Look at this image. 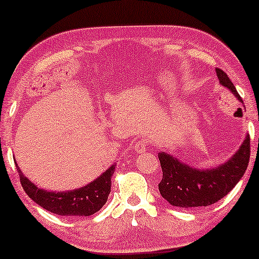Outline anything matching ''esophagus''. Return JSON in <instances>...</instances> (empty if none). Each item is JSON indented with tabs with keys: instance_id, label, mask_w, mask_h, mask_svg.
<instances>
[{
	"instance_id": "esophagus-1",
	"label": "esophagus",
	"mask_w": 259,
	"mask_h": 259,
	"mask_svg": "<svg viewBox=\"0 0 259 259\" xmlns=\"http://www.w3.org/2000/svg\"><path fill=\"white\" fill-rule=\"evenodd\" d=\"M134 149L138 154H142V152H144L148 149V144L145 142H136L134 145Z\"/></svg>"
}]
</instances>
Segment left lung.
Returning a JSON list of instances; mask_svg holds the SVG:
<instances>
[{"label":"left lung","mask_w":259,"mask_h":259,"mask_svg":"<svg viewBox=\"0 0 259 259\" xmlns=\"http://www.w3.org/2000/svg\"><path fill=\"white\" fill-rule=\"evenodd\" d=\"M216 74L221 84L243 103L228 75L221 69ZM158 158L163 171L158 189L166 202L178 207L207 206L227 196L243 177L250 159V136L246 134L238 150L216 167L198 169L165 151L159 152Z\"/></svg>","instance_id":"left-lung-1"}]
</instances>
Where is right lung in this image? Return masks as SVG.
Wrapping results in <instances>:
<instances>
[{"instance_id":"right-lung-1","label":"right lung","mask_w":259,"mask_h":259,"mask_svg":"<svg viewBox=\"0 0 259 259\" xmlns=\"http://www.w3.org/2000/svg\"><path fill=\"white\" fill-rule=\"evenodd\" d=\"M15 164L25 194L37 205L53 213L74 217L92 216L107 203L108 196L110 194L111 176L115 172L116 166V164H112L96 180L84 187L56 192L38 188L28 177L24 176L16 162Z\"/></svg>"}]
</instances>
